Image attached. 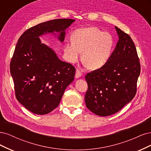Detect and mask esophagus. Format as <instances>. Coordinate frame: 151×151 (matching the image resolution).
Wrapping results in <instances>:
<instances>
[{
  "instance_id": "obj_1",
  "label": "esophagus",
  "mask_w": 151,
  "mask_h": 151,
  "mask_svg": "<svg viewBox=\"0 0 151 151\" xmlns=\"http://www.w3.org/2000/svg\"><path fill=\"white\" fill-rule=\"evenodd\" d=\"M82 75V73L80 72L79 70H76V74H75V78H79Z\"/></svg>"
}]
</instances>
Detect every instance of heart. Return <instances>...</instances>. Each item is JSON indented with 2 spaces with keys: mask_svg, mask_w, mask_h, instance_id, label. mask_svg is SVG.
Instances as JSON below:
<instances>
[{
  "mask_svg": "<svg viewBox=\"0 0 151 151\" xmlns=\"http://www.w3.org/2000/svg\"><path fill=\"white\" fill-rule=\"evenodd\" d=\"M71 42L65 43L64 54L71 63L78 61L82 52V61L90 70H97L108 61L114 46V39L108 32L96 27L78 29L71 36Z\"/></svg>",
  "mask_w": 151,
  "mask_h": 151,
  "instance_id": "b5f03b06",
  "label": "heart"
}]
</instances>
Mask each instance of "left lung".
<instances>
[{
    "label": "left lung",
    "instance_id": "8db88e82",
    "mask_svg": "<svg viewBox=\"0 0 151 151\" xmlns=\"http://www.w3.org/2000/svg\"><path fill=\"white\" fill-rule=\"evenodd\" d=\"M119 41L108 61L85 76V100L93 114L106 116L117 112L135 95L140 65L131 37L115 27Z\"/></svg>",
    "mask_w": 151,
    "mask_h": 151
}]
</instances>
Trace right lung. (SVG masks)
<instances>
[{
    "label": "right lung",
    "mask_w": 151,
    "mask_h": 151,
    "mask_svg": "<svg viewBox=\"0 0 151 151\" xmlns=\"http://www.w3.org/2000/svg\"><path fill=\"white\" fill-rule=\"evenodd\" d=\"M75 20L58 19L40 23L19 37L10 65L17 100L37 115L49 114L59 105L66 87L74 80L75 68L61 61L40 37L51 34L64 41L66 30Z\"/></svg>",
    "instance_id": "right-lung-1"
}]
</instances>
